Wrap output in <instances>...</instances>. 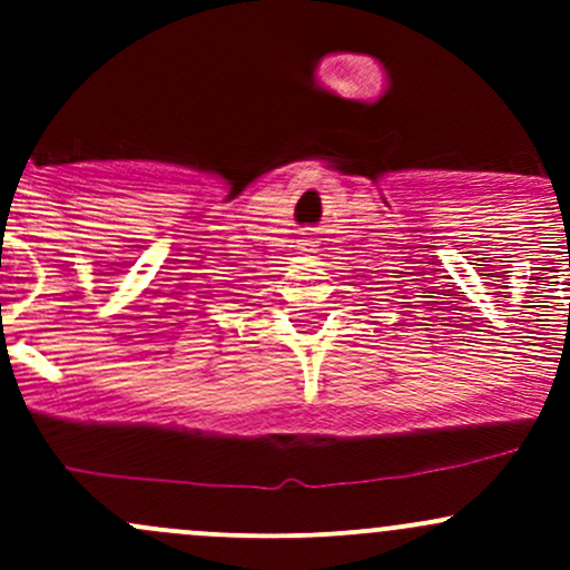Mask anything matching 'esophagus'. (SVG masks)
I'll return each mask as SVG.
<instances>
[{
  "label": "esophagus",
  "instance_id": "obj_1",
  "mask_svg": "<svg viewBox=\"0 0 570 570\" xmlns=\"http://www.w3.org/2000/svg\"><path fill=\"white\" fill-rule=\"evenodd\" d=\"M301 245H303V248H312V245H314V239L308 237V234H303V237H301Z\"/></svg>",
  "mask_w": 570,
  "mask_h": 570
}]
</instances>
